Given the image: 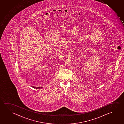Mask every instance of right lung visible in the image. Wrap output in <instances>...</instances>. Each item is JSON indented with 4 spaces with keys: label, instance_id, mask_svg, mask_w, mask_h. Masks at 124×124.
I'll return each mask as SVG.
<instances>
[{
    "label": "right lung",
    "instance_id": "obj_1",
    "mask_svg": "<svg viewBox=\"0 0 124 124\" xmlns=\"http://www.w3.org/2000/svg\"><path fill=\"white\" fill-rule=\"evenodd\" d=\"M31 87H32L33 88H35V89H40V88H42V87H35V86H31Z\"/></svg>",
    "mask_w": 124,
    "mask_h": 124
}]
</instances>
